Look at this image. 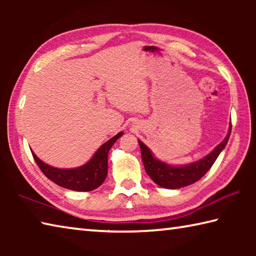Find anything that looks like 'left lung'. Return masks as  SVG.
<instances>
[{
  "mask_svg": "<svg viewBox=\"0 0 256 256\" xmlns=\"http://www.w3.org/2000/svg\"><path fill=\"white\" fill-rule=\"evenodd\" d=\"M230 132L232 125L224 140L220 142L209 154H206V157H203L198 162L180 167L170 166V164H167L166 162L156 159L148 146L144 142L138 141L141 148L142 162H144L146 174L151 177V180L156 184L164 188H180L196 183L206 175V172L214 164L216 159L218 158L222 149H224L229 140Z\"/></svg>",
  "mask_w": 256,
  "mask_h": 256,
  "instance_id": "1",
  "label": "left lung"
}]
</instances>
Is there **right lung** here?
<instances>
[{"label":"right lung","instance_id":"obj_1","mask_svg":"<svg viewBox=\"0 0 256 256\" xmlns=\"http://www.w3.org/2000/svg\"><path fill=\"white\" fill-rule=\"evenodd\" d=\"M122 134L123 132H120L112 136L96 151V154L88 162L73 170H60V168L52 167L42 162L34 152L32 154L34 162L47 178L64 188L78 190V192H86V190H96L104 183L108 172V152L116 140L122 136Z\"/></svg>","mask_w":256,"mask_h":256}]
</instances>
